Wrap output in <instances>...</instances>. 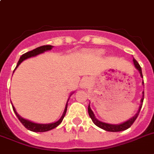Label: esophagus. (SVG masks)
I'll return each instance as SVG.
<instances>
[{"mask_svg":"<svg viewBox=\"0 0 154 154\" xmlns=\"http://www.w3.org/2000/svg\"><path fill=\"white\" fill-rule=\"evenodd\" d=\"M89 85V81L86 78H84L81 82V87L82 88H87Z\"/></svg>","mask_w":154,"mask_h":154,"instance_id":"esophagus-1","label":"esophagus"}]
</instances>
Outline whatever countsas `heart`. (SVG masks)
Segmentation results:
<instances>
[{"label":"heart","mask_w":154,"mask_h":154,"mask_svg":"<svg viewBox=\"0 0 154 154\" xmlns=\"http://www.w3.org/2000/svg\"><path fill=\"white\" fill-rule=\"evenodd\" d=\"M95 53H96V54H98V55H101V54L104 53V51L101 50V49H99V50H96V51H95Z\"/></svg>","instance_id":"b5f03b06"}]
</instances>
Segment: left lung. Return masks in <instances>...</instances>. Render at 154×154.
Returning a JSON list of instances; mask_svg holds the SVG:
<instances>
[{"mask_svg":"<svg viewBox=\"0 0 154 154\" xmlns=\"http://www.w3.org/2000/svg\"><path fill=\"white\" fill-rule=\"evenodd\" d=\"M134 65L135 66L137 69L138 70V72H140V75H141V77L143 78V76H142V72H141V68L140 66V65L138 64V62L134 58ZM142 84H144V82H142ZM142 97H141V105L139 106V109L138 111L137 112V113L134 115V117H132L131 118H129V120H127L126 122H124L121 123V124H117V125H112V124H109V123H105V122H102L101 121H99L95 117V115H94V112L92 111L91 108H90V105H89L88 106V112H89V115L90 118L92 119L93 122H94V124L96 125L97 126L99 127V128H101V129H104L105 131H109V132H120V131H124L125 129H129V127L131 126L132 125L134 124V122H135V120L137 119V117L138 116L139 112H140V110L141 109V106H142V103H143V100H144V91L142 92Z\"/></svg>","mask_w":154,"mask_h":154,"instance_id":"8db88e82","label":"left lung"}]
</instances>
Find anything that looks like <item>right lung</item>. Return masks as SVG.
<instances>
[{"instance_id":"1","label":"right lung","mask_w":154,"mask_h":154,"mask_svg":"<svg viewBox=\"0 0 154 154\" xmlns=\"http://www.w3.org/2000/svg\"><path fill=\"white\" fill-rule=\"evenodd\" d=\"M53 48V45H43V46L38 47V48H37V49H34L33 50H32V51L27 52V53H24V54H23V55L20 57V59H19V60H18V62H17V66H16L14 71H15L16 69H17L18 66H19V65H20V63L22 62V61H24L25 60H26V59H28V58L35 57V56L38 55V54H41V53H45V52L49 51V50H51ZM14 71H13V72H14ZM73 93H74V92H73ZM73 93H72V94H70L69 97H71V95H72ZM69 99H68V101H69ZM68 101H67V103H66V105H65L64 112H63L62 116H61V117H60V119L58 120V121H57V122H53V123H49V124H39V123H35V122H31V121H29V120H26V119H25V118H23V117H20V115L17 113V112L16 111V109H15V107L13 106V105H13V111H14V112H15V114L17 115V118L19 119V121L21 122V124H22L23 125H24V126L26 128V129H29V130H30V131H32V132H46V131H49V130H51V129H54V128H56L57 126H58V125H59L61 123L63 118L65 117V113H66V111H67Z\"/></svg>"}]
</instances>
